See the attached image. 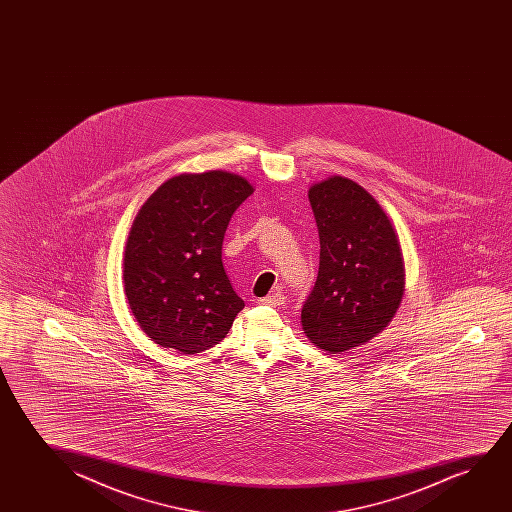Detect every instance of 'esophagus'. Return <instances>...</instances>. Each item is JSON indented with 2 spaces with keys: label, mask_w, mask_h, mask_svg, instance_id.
Here are the masks:
<instances>
[{
  "label": "esophagus",
  "mask_w": 512,
  "mask_h": 512,
  "mask_svg": "<svg viewBox=\"0 0 512 512\" xmlns=\"http://www.w3.org/2000/svg\"><path fill=\"white\" fill-rule=\"evenodd\" d=\"M285 295L281 294V292H276V294L273 295H267V297H264V299H260V302L262 304H266V306H283L285 304Z\"/></svg>",
  "instance_id": "1"
}]
</instances>
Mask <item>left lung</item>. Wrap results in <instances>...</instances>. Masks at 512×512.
I'll list each match as a JSON object with an SVG mask.
<instances>
[{"mask_svg": "<svg viewBox=\"0 0 512 512\" xmlns=\"http://www.w3.org/2000/svg\"><path fill=\"white\" fill-rule=\"evenodd\" d=\"M308 196L320 267L302 306V330L320 350L341 353L392 322L406 285L404 259L392 220L358 183L330 176Z\"/></svg>", "mask_w": 512, "mask_h": 512, "instance_id": "left-lung-1", "label": "left lung"}]
</instances>
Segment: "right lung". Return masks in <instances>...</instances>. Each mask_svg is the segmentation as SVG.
Segmentation results:
<instances>
[{
    "instance_id": "1",
    "label": "right lung",
    "mask_w": 512,
    "mask_h": 512,
    "mask_svg": "<svg viewBox=\"0 0 512 512\" xmlns=\"http://www.w3.org/2000/svg\"><path fill=\"white\" fill-rule=\"evenodd\" d=\"M252 194L234 173H183L141 206L127 238L124 290L155 344L196 355L227 336L245 301L225 274L222 243L234 211Z\"/></svg>"
}]
</instances>
